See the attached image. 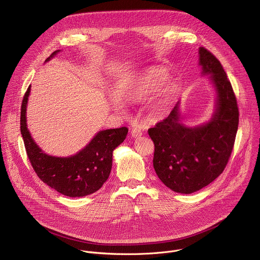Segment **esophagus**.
I'll list each match as a JSON object with an SVG mask.
<instances>
[{"label":"esophagus","instance_id":"esophagus-1","mask_svg":"<svg viewBox=\"0 0 260 260\" xmlns=\"http://www.w3.org/2000/svg\"><path fill=\"white\" fill-rule=\"evenodd\" d=\"M142 135H143V132H142L141 128H139V127H134V128L132 129V136H133V138H140Z\"/></svg>","mask_w":260,"mask_h":260}]
</instances>
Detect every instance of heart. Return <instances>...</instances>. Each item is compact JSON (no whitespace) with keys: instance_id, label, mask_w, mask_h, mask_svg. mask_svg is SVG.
Here are the masks:
<instances>
[{"instance_id":"heart-1","label":"heart","mask_w":260,"mask_h":260,"mask_svg":"<svg viewBox=\"0 0 260 260\" xmlns=\"http://www.w3.org/2000/svg\"><path fill=\"white\" fill-rule=\"evenodd\" d=\"M167 78V73L160 69H151L139 73L124 83L120 89V96L133 102L150 99L160 90ZM175 89L176 87L173 85L170 87L171 92ZM113 104L116 108L122 107L121 103L117 100H113Z\"/></svg>"}]
</instances>
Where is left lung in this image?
<instances>
[{
	"label": "left lung",
	"mask_w": 260,
	"mask_h": 260,
	"mask_svg": "<svg viewBox=\"0 0 260 260\" xmlns=\"http://www.w3.org/2000/svg\"><path fill=\"white\" fill-rule=\"evenodd\" d=\"M199 52L203 74L211 75L217 91L212 119L204 125L185 126L180 122L178 103L166 119L148 129L158 178L173 191L185 194L206 187L224 171L239 125L237 98L223 67L205 47Z\"/></svg>",
	"instance_id": "1"
}]
</instances>
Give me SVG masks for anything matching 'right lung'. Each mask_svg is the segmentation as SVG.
<instances>
[{"label": "right lung", "instance_id": "1", "mask_svg": "<svg viewBox=\"0 0 260 260\" xmlns=\"http://www.w3.org/2000/svg\"><path fill=\"white\" fill-rule=\"evenodd\" d=\"M58 51H54L46 60ZM29 90L30 86L22 99L20 133L27 157L37 176L49 187L67 197H85L98 191L111 173L113 150L124 141L128 128L123 126L101 131L84 149L73 156H50L35 143L26 127L25 111Z\"/></svg>", "mask_w": 260, "mask_h": 260}]
</instances>
